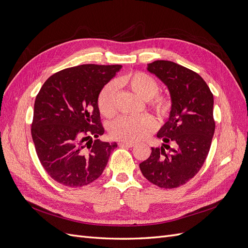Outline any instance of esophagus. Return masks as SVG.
I'll return each mask as SVG.
<instances>
[{
    "mask_svg": "<svg viewBox=\"0 0 248 248\" xmlns=\"http://www.w3.org/2000/svg\"><path fill=\"white\" fill-rule=\"evenodd\" d=\"M119 146L121 147V148H132V147H134L136 145H134L133 142H124V141H121V142H119Z\"/></svg>",
    "mask_w": 248,
    "mask_h": 248,
    "instance_id": "esophagus-1",
    "label": "esophagus"
}]
</instances>
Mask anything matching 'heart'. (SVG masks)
Returning <instances> with one entry per match:
<instances>
[{
	"label": "heart",
	"mask_w": 248,
	"mask_h": 248,
	"mask_svg": "<svg viewBox=\"0 0 248 248\" xmlns=\"http://www.w3.org/2000/svg\"><path fill=\"white\" fill-rule=\"evenodd\" d=\"M119 86L127 87L144 100L159 117H168L171 110V101L167 96L157 95L159 85L148 73L136 71L126 74L117 80ZM116 87L114 84L104 86L97 97V108L106 118L116 114ZM156 128L155 120L150 116L121 117L110 125L109 134L112 139L124 142H137L145 140Z\"/></svg>",
	"instance_id": "obj_1"
}]
</instances>
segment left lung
Listing matches in <instances>:
<instances>
[{
	"label": "left lung",
	"mask_w": 248,
	"mask_h": 248,
	"mask_svg": "<svg viewBox=\"0 0 248 248\" xmlns=\"http://www.w3.org/2000/svg\"><path fill=\"white\" fill-rule=\"evenodd\" d=\"M148 70L168 86L171 110L157 134L166 144L152 148L140 169L154 185L176 188L198 174L208 156L215 131L213 94L197 72L177 63L158 60Z\"/></svg>",
	"instance_id": "1"
}]
</instances>
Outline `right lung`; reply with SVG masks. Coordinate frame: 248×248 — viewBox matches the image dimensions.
<instances>
[{
	"mask_svg": "<svg viewBox=\"0 0 248 248\" xmlns=\"http://www.w3.org/2000/svg\"><path fill=\"white\" fill-rule=\"evenodd\" d=\"M121 65L84 64L49 77L37 94L31 125L36 153L58 183L81 187L99 178L116 142L104 133L97 97Z\"/></svg>",
	"mask_w": 248,
	"mask_h": 248,
	"instance_id": "1",
	"label": "right lung"
}]
</instances>
